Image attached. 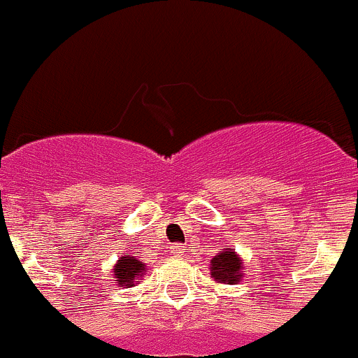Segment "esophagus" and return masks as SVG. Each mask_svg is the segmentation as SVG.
Masks as SVG:
<instances>
[{
  "mask_svg": "<svg viewBox=\"0 0 358 358\" xmlns=\"http://www.w3.org/2000/svg\"><path fill=\"white\" fill-rule=\"evenodd\" d=\"M184 250H186V247H184L182 243H176V245H172V254H174V256L178 257L184 256Z\"/></svg>",
  "mask_w": 358,
  "mask_h": 358,
  "instance_id": "esophagus-1",
  "label": "esophagus"
}]
</instances>
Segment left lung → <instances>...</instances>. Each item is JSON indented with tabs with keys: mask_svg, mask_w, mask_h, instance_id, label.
Listing matches in <instances>:
<instances>
[{
	"mask_svg": "<svg viewBox=\"0 0 358 358\" xmlns=\"http://www.w3.org/2000/svg\"><path fill=\"white\" fill-rule=\"evenodd\" d=\"M243 270L245 266L242 263V257L229 247L219 250L210 261V277L217 284H238L243 278Z\"/></svg>",
	"mask_w": 358,
	"mask_h": 358,
	"instance_id": "8db88e82",
	"label": "left lung"
}]
</instances>
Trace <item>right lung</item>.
I'll return each mask as SVG.
<instances>
[{
	"instance_id": "right-lung-1",
	"label": "right lung",
	"mask_w": 358,
	"mask_h": 358,
	"mask_svg": "<svg viewBox=\"0 0 358 358\" xmlns=\"http://www.w3.org/2000/svg\"><path fill=\"white\" fill-rule=\"evenodd\" d=\"M146 270V264L141 263L137 257L122 254L113 266V278H115V284L118 287L129 289L134 287L139 280H143Z\"/></svg>"
}]
</instances>
